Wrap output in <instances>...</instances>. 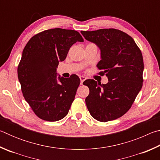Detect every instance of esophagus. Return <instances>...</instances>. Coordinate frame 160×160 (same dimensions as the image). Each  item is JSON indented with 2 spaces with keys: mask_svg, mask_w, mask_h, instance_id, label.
Here are the masks:
<instances>
[{
  "mask_svg": "<svg viewBox=\"0 0 160 160\" xmlns=\"http://www.w3.org/2000/svg\"><path fill=\"white\" fill-rule=\"evenodd\" d=\"M80 84L81 85H82L84 81L86 80V78L85 76H80Z\"/></svg>",
  "mask_w": 160,
  "mask_h": 160,
  "instance_id": "obj_1",
  "label": "esophagus"
}]
</instances>
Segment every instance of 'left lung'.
<instances>
[{
	"label": "left lung",
	"mask_w": 160,
	"mask_h": 160,
	"mask_svg": "<svg viewBox=\"0 0 160 160\" xmlns=\"http://www.w3.org/2000/svg\"><path fill=\"white\" fill-rule=\"evenodd\" d=\"M88 41L98 46L101 61L97 65L109 82L85 81L90 89L85 102L91 116L101 122L115 120L128 112L141 90L144 63L141 51L133 39L119 29L82 31Z\"/></svg>",
	"instance_id": "8db88e82"
}]
</instances>
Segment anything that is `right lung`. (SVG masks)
Returning <instances> with one entry per match:
<instances>
[{
  "label": "right lung",
  "instance_id": "obj_1",
  "mask_svg": "<svg viewBox=\"0 0 160 160\" xmlns=\"http://www.w3.org/2000/svg\"><path fill=\"white\" fill-rule=\"evenodd\" d=\"M77 42H84L78 32L54 28L35 34L24 48L18 67L22 92L34 113L43 120L63 118L75 99L79 77H59L58 82L56 68Z\"/></svg>",
  "mask_w": 160,
  "mask_h": 160
}]
</instances>
